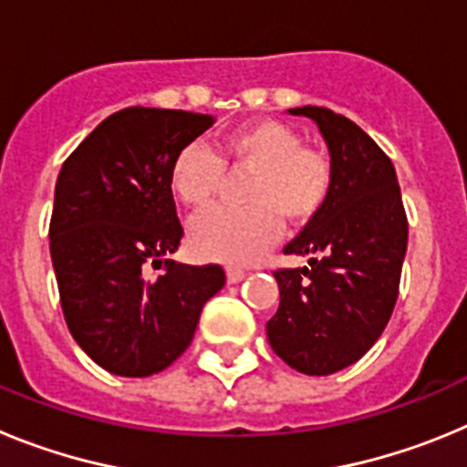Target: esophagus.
I'll list each match as a JSON object with an SVG mask.
<instances>
[{
  "label": "esophagus",
  "instance_id": "1",
  "mask_svg": "<svg viewBox=\"0 0 467 467\" xmlns=\"http://www.w3.org/2000/svg\"><path fill=\"white\" fill-rule=\"evenodd\" d=\"M245 275V269H241V266H226V280L229 283H241Z\"/></svg>",
  "mask_w": 467,
  "mask_h": 467
}]
</instances>
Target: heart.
I'll return each instance as SVG.
<instances>
[{"label": "heart", "instance_id": "obj_1", "mask_svg": "<svg viewBox=\"0 0 467 467\" xmlns=\"http://www.w3.org/2000/svg\"><path fill=\"white\" fill-rule=\"evenodd\" d=\"M224 168L250 171L253 180L247 208H217L193 222L196 253L214 262H254L280 236L283 220L292 226L316 220L334 184L325 151L306 147L287 123L262 119L226 133L217 154L203 144L184 147L172 163V192L192 210H205L220 193Z\"/></svg>", "mask_w": 467, "mask_h": 467}]
</instances>
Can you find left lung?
Segmentation results:
<instances>
[{
    "mask_svg": "<svg viewBox=\"0 0 467 467\" xmlns=\"http://www.w3.org/2000/svg\"><path fill=\"white\" fill-rule=\"evenodd\" d=\"M316 121L329 150L334 184L325 208L285 245L308 254L304 269H278L280 306L266 323L278 358L308 377L360 360L395 308L407 253V214L395 168L350 119L325 107H295Z\"/></svg>",
    "mask_w": 467,
    "mask_h": 467,
    "instance_id": "left-lung-1",
    "label": "left lung"
}]
</instances>
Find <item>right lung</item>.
<instances>
[{"label":"right lung","mask_w":467,"mask_h":467,"mask_svg":"<svg viewBox=\"0 0 467 467\" xmlns=\"http://www.w3.org/2000/svg\"><path fill=\"white\" fill-rule=\"evenodd\" d=\"M208 114L128 107L69 154L56 182L51 259L74 341L117 377L163 372L192 344L205 301L224 287L217 264L168 259L184 231L172 201L177 154ZM167 269L149 278V264Z\"/></svg>","instance_id":"obj_1"}]
</instances>
